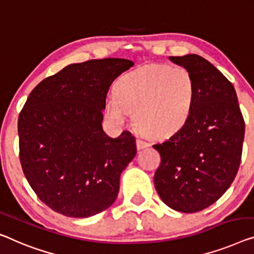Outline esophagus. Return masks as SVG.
Returning a JSON list of instances; mask_svg holds the SVG:
<instances>
[{"instance_id": "obj_1", "label": "esophagus", "mask_w": 254, "mask_h": 254, "mask_svg": "<svg viewBox=\"0 0 254 254\" xmlns=\"http://www.w3.org/2000/svg\"><path fill=\"white\" fill-rule=\"evenodd\" d=\"M137 147H138L139 150H141L143 148H147V147H149V143L147 142V141H145V140L138 138L137 139Z\"/></svg>"}]
</instances>
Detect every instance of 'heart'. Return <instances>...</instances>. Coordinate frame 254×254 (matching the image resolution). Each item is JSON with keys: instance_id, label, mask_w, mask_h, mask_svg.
<instances>
[{"instance_id": "heart-1", "label": "heart", "mask_w": 254, "mask_h": 254, "mask_svg": "<svg viewBox=\"0 0 254 254\" xmlns=\"http://www.w3.org/2000/svg\"><path fill=\"white\" fill-rule=\"evenodd\" d=\"M196 92L195 78L187 68L149 64L117 79L115 96L106 100L105 112L116 124H123L133 113L140 131L154 138H165L186 126Z\"/></svg>"}]
</instances>
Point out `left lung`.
<instances>
[{"label":"left lung","mask_w":254,"mask_h":254,"mask_svg":"<svg viewBox=\"0 0 254 254\" xmlns=\"http://www.w3.org/2000/svg\"><path fill=\"white\" fill-rule=\"evenodd\" d=\"M169 59L190 71L197 92L186 126L153 146L161 155L154 184L166 205L194 213L217 202L235 179L245 123L233 84L211 63L197 55Z\"/></svg>","instance_id":"8db88e82"}]
</instances>
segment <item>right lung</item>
I'll list each match as a JSON object with an SVG mask.
<instances>
[{"instance_id":"obj_1","label":"right lung","mask_w":254,"mask_h":254,"mask_svg":"<svg viewBox=\"0 0 254 254\" xmlns=\"http://www.w3.org/2000/svg\"><path fill=\"white\" fill-rule=\"evenodd\" d=\"M133 65L120 58L71 64L29 93L18 119L21 168L37 197L58 213L88 218L115 202L137 146L128 131L105 133L103 111L113 81Z\"/></svg>"}]
</instances>
